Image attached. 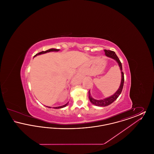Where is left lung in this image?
<instances>
[{
    "instance_id": "8db88e82",
    "label": "left lung",
    "mask_w": 154,
    "mask_h": 154,
    "mask_svg": "<svg viewBox=\"0 0 154 154\" xmlns=\"http://www.w3.org/2000/svg\"><path fill=\"white\" fill-rule=\"evenodd\" d=\"M105 52V55L111 58L114 59V60H116L118 63V65L120 67L121 71V74H122V79H121V85L119 86V88H118L117 91L112 96H111L109 97L105 98L102 100H96L95 99H94L90 94V91H89L88 94H89V99L90 102L92 103V104H94V105L97 106H102V107H104V106H107L110 105V104H111L112 103L114 102L118 97L121 94L123 87H124V74L122 71V63L121 62V61L119 60V58H118L116 54L115 53V52L112 51H110V50H104Z\"/></svg>"
}]
</instances>
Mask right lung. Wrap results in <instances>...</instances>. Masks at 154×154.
<instances>
[{
    "mask_svg": "<svg viewBox=\"0 0 154 154\" xmlns=\"http://www.w3.org/2000/svg\"><path fill=\"white\" fill-rule=\"evenodd\" d=\"M59 51V50H58V49H55V48H51V49H49V50H47V51H42L40 52H39V53H38V54H36L35 56H34V57H36L37 55H41V54H45V53H47V52H49L51 51ZM69 103V102L67 103L66 104H65V105H63V106H59V107H52L53 109H61V108H63V107H66V106L67 105V104ZM49 107V108H51V107Z\"/></svg>",
    "mask_w": 154,
    "mask_h": 154,
    "instance_id": "add662e5",
    "label": "right lung"
}]
</instances>
